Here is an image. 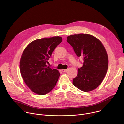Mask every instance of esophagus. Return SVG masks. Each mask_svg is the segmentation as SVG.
Returning a JSON list of instances; mask_svg holds the SVG:
<instances>
[{"label": "esophagus", "mask_w": 124, "mask_h": 124, "mask_svg": "<svg viewBox=\"0 0 124 124\" xmlns=\"http://www.w3.org/2000/svg\"><path fill=\"white\" fill-rule=\"evenodd\" d=\"M68 69H62V71L63 72H67L68 71Z\"/></svg>", "instance_id": "34e87169"}]
</instances>
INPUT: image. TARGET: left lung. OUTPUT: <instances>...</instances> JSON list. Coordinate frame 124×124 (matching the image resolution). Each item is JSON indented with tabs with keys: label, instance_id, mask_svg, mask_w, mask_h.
Returning a JSON list of instances; mask_svg holds the SVG:
<instances>
[{
	"label": "left lung",
	"instance_id": "8db88e82",
	"mask_svg": "<svg viewBox=\"0 0 124 124\" xmlns=\"http://www.w3.org/2000/svg\"><path fill=\"white\" fill-rule=\"evenodd\" d=\"M67 42L78 57H81L83 66L78 69L73 84L84 92L93 90L103 81L108 67V57L101 41L87 34L71 35Z\"/></svg>",
	"mask_w": 124,
	"mask_h": 124
}]
</instances>
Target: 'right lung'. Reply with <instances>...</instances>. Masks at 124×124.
<instances>
[{
  "label": "right lung",
  "instance_id": "1",
  "mask_svg": "<svg viewBox=\"0 0 124 124\" xmlns=\"http://www.w3.org/2000/svg\"><path fill=\"white\" fill-rule=\"evenodd\" d=\"M62 41L59 36L32 41L24 49L20 61V71L25 83L31 91L45 95L55 87L60 76L57 69L46 65L53 51Z\"/></svg>",
  "mask_w": 124,
  "mask_h": 124
}]
</instances>
